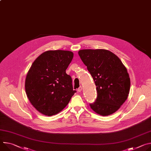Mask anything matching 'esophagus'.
Returning <instances> with one entry per match:
<instances>
[{"label": "esophagus", "mask_w": 151, "mask_h": 151, "mask_svg": "<svg viewBox=\"0 0 151 151\" xmlns=\"http://www.w3.org/2000/svg\"><path fill=\"white\" fill-rule=\"evenodd\" d=\"M82 90H83V88H82V87L81 86V87H79L78 88L77 91H78V92H81V91H82Z\"/></svg>", "instance_id": "esophagus-1"}]
</instances>
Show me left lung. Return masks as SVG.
<instances>
[{"mask_svg": "<svg viewBox=\"0 0 151 151\" xmlns=\"http://www.w3.org/2000/svg\"><path fill=\"white\" fill-rule=\"evenodd\" d=\"M79 55L96 86L97 98L90 104L103 116L115 113L128 98L130 78L127 68L113 52L105 49H83Z\"/></svg>", "mask_w": 151, "mask_h": 151, "instance_id": "left-lung-1", "label": "left lung"}]
</instances>
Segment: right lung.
Masks as SVG:
<instances>
[{
  "mask_svg": "<svg viewBox=\"0 0 151 151\" xmlns=\"http://www.w3.org/2000/svg\"><path fill=\"white\" fill-rule=\"evenodd\" d=\"M73 57L72 52L48 50L34 61L27 73L25 90L38 111L51 116L67 106L76 90L65 70Z\"/></svg>",
  "mask_w": 151,
  "mask_h": 151,
  "instance_id": "obj_1",
  "label": "right lung"
}]
</instances>
